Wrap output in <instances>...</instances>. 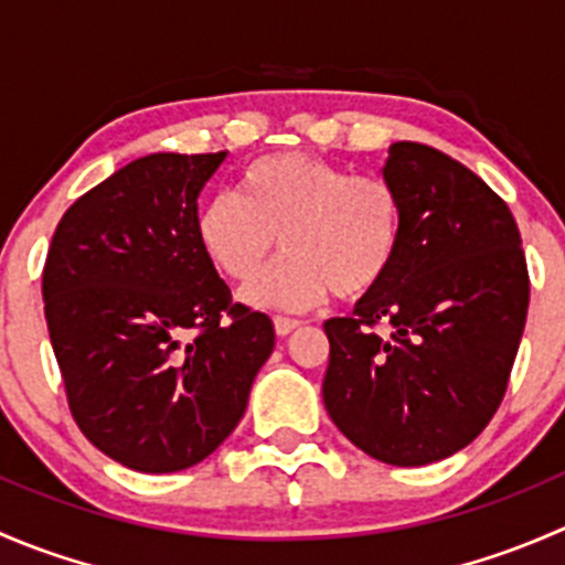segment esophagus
<instances>
[{
	"instance_id": "1",
	"label": "esophagus",
	"mask_w": 565,
	"mask_h": 565,
	"mask_svg": "<svg viewBox=\"0 0 565 565\" xmlns=\"http://www.w3.org/2000/svg\"><path fill=\"white\" fill-rule=\"evenodd\" d=\"M273 328H276L278 335H289L292 330L300 328V322L298 319H289V317H276L273 319Z\"/></svg>"
}]
</instances>
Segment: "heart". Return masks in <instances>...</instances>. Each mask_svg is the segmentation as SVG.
<instances>
[{"mask_svg":"<svg viewBox=\"0 0 565 565\" xmlns=\"http://www.w3.org/2000/svg\"><path fill=\"white\" fill-rule=\"evenodd\" d=\"M402 199L380 174H350L322 158L278 152L243 169L237 193H213L196 213V241L230 281L248 284L273 250L284 259L246 289L267 311H309L330 292L363 298L402 246Z\"/></svg>","mask_w":565,"mask_h":565,"instance_id":"obj_1","label":"heart"}]
</instances>
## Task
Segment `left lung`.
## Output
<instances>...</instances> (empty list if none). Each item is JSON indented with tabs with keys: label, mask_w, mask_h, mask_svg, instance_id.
I'll use <instances>...</instances> for the list:
<instances>
[{
	"label": "left lung",
	"mask_w": 565,
	"mask_h": 565,
	"mask_svg": "<svg viewBox=\"0 0 565 565\" xmlns=\"http://www.w3.org/2000/svg\"><path fill=\"white\" fill-rule=\"evenodd\" d=\"M383 177L402 199V246L352 317L324 322L322 398L363 454L420 467L470 446L498 413L530 281L514 215L481 177L418 141L391 145Z\"/></svg>",
	"instance_id": "left-lung-1"
}]
</instances>
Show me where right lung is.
Masks as SVG:
<instances>
[{
    "mask_svg": "<svg viewBox=\"0 0 565 565\" xmlns=\"http://www.w3.org/2000/svg\"><path fill=\"white\" fill-rule=\"evenodd\" d=\"M226 152H156L67 207L43 267L45 322L78 429L139 472H177L235 431L270 317L232 303L196 241Z\"/></svg>",
    "mask_w": 565,
    "mask_h": 565,
    "instance_id": "add662e5",
    "label": "right lung"
}]
</instances>
